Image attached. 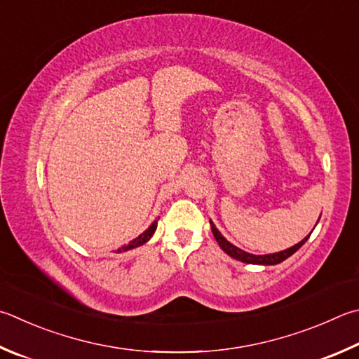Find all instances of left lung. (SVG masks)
<instances>
[{
    "label": "left lung",
    "instance_id": "left-lung-1",
    "mask_svg": "<svg viewBox=\"0 0 359 359\" xmlns=\"http://www.w3.org/2000/svg\"><path fill=\"white\" fill-rule=\"evenodd\" d=\"M318 219H320V218H318ZM317 223H318V221H317ZM210 226H212V232H213V236H215V240H217V242H218L221 250H223L226 254H229L231 257L240 260V262L254 264V265H276V264H281L283 260L290 257L293 252H297V251L299 250V248H302V246L306 243V240H308L309 236H311V233H309V236L304 237V238L302 240V242L297 243V245H293V246H290V248H287V250H284V251L273 252V254H262V256H257V254L246 252V251H243V250H240V248H237L236 245H232L231 242H227V240L223 237V233H221V232L217 229V226H215V224L212 223V221H210ZM316 226H317V224H316Z\"/></svg>",
    "mask_w": 359,
    "mask_h": 359
}]
</instances>
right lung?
Instances as JSON below:
<instances>
[{
  "mask_svg": "<svg viewBox=\"0 0 359 359\" xmlns=\"http://www.w3.org/2000/svg\"><path fill=\"white\" fill-rule=\"evenodd\" d=\"M157 224H158V221L155 219L154 223L147 227V229L141 233V236H138L136 238H133L132 242H130L128 245H126V246H122V248H119V250H117V252H123V251H128V250H133V248H138V246H141V245H144L146 242H149V240H151V237L154 236V232H155V229H157Z\"/></svg>",
  "mask_w": 359,
  "mask_h": 359,
  "instance_id": "1",
  "label": "right lung"
}]
</instances>
